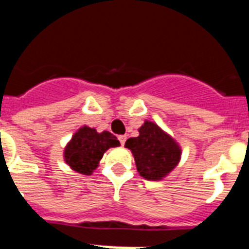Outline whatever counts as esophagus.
Returning a JSON list of instances; mask_svg holds the SVG:
<instances>
[{"mask_svg":"<svg viewBox=\"0 0 249 249\" xmlns=\"http://www.w3.org/2000/svg\"><path fill=\"white\" fill-rule=\"evenodd\" d=\"M118 140H120V142H121V144H124L126 143V140H127V136L126 135H122V136H118Z\"/></svg>","mask_w":249,"mask_h":249,"instance_id":"obj_1","label":"esophagus"}]
</instances>
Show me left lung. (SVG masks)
<instances>
[{"instance_id":"8db88e82","label":"left lung","mask_w":249,"mask_h":249,"mask_svg":"<svg viewBox=\"0 0 249 249\" xmlns=\"http://www.w3.org/2000/svg\"><path fill=\"white\" fill-rule=\"evenodd\" d=\"M138 137L126 141L140 176L147 181H160L172 172L181 160L182 149L172 136L151 121L138 128Z\"/></svg>"}]
</instances>
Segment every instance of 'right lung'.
<instances>
[{
  "label": "right lung",
  "instance_id": "add662e5",
  "mask_svg": "<svg viewBox=\"0 0 249 249\" xmlns=\"http://www.w3.org/2000/svg\"><path fill=\"white\" fill-rule=\"evenodd\" d=\"M121 146L116 136L108 131L98 133L94 128L83 126L77 129L66 144L63 158L73 171L89 176L98 167L105 152L111 147Z\"/></svg>",
  "mask_w": 249,
  "mask_h": 249
}]
</instances>
